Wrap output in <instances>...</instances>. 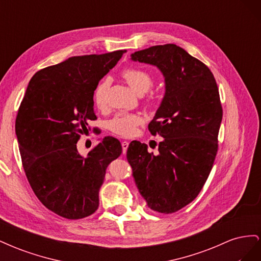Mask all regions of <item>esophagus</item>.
Listing matches in <instances>:
<instances>
[{
	"mask_svg": "<svg viewBox=\"0 0 261 261\" xmlns=\"http://www.w3.org/2000/svg\"><path fill=\"white\" fill-rule=\"evenodd\" d=\"M122 147H123V153H125L126 151H127V149H128V147H129V141H127V140L123 141V143H122Z\"/></svg>",
	"mask_w": 261,
	"mask_h": 261,
	"instance_id": "34e87169",
	"label": "esophagus"
}]
</instances>
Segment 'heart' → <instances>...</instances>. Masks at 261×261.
Listing matches in <instances>:
<instances>
[{
    "mask_svg": "<svg viewBox=\"0 0 261 261\" xmlns=\"http://www.w3.org/2000/svg\"><path fill=\"white\" fill-rule=\"evenodd\" d=\"M122 76L130 88L137 93H146L153 84L152 76L146 69L139 67H127L122 72ZM110 81L102 80L93 91V101L98 108H103L107 103ZM148 103H153L154 98L148 97ZM144 123V118L138 113H118L110 121V129L122 137H130L137 132V128Z\"/></svg>",
    "mask_w": 261,
    "mask_h": 261,
    "instance_id": "1",
    "label": "heart"
}]
</instances>
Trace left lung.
<instances>
[{"mask_svg":"<svg viewBox=\"0 0 261 261\" xmlns=\"http://www.w3.org/2000/svg\"><path fill=\"white\" fill-rule=\"evenodd\" d=\"M159 67L165 94L148 129L163 137L156 154L134 140L127 149L140 194L152 210L170 215L191 203L212 170L223 110L209 67L176 44L153 45L132 54Z\"/></svg>","mask_w":261,"mask_h":261,"instance_id":"1","label":"left lung"}]
</instances>
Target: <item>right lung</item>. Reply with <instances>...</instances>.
Returning a JSON list of instances; mask_svg holds the SVG:
<instances>
[{
    "label": "right lung",
    "mask_w": 261,
    "mask_h": 261,
    "mask_svg": "<svg viewBox=\"0 0 261 261\" xmlns=\"http://www.w3.org/2000/svg\"><path fill=\"white\" fill-rule=\"evenodd\" d=\"M125 52L72 57L38 70L19 106L15 132L27 179L43 206L63 218L98 210L108 165L123 152L114 137H105L87 158L77 143L97 120L94 88Z\"/></svg>",
    "instance_id": "obj_1"
}]
</instances>
